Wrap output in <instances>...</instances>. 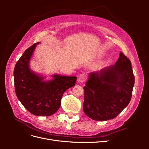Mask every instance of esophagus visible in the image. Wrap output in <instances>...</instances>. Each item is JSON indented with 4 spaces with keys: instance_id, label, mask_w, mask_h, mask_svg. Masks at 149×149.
<instances>
[{
    "instance_id": "34e87169",
    "label": "esophagus",
    "mask_w": 149,
    "mask_h": 149,
    "mask_svg": "<svg viewBox=\"0 0 149 149\" xmlns=\"http://www.w3.org/2000/svg\"><path fill=\"white\" fill-rule=\"evenodd\" d=\"M86 78V76L84 74H81L79 75L78 77V83H83L85 81Z\"/></svg>"
}]
</instances>
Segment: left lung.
<instances>
[{"mask_svg":"<svg viewBox=\"0 0 149 149\" xmlns=\"http://www.w3.org/2000/svg\"><path fill=\"white\" fill-rule=\"evenodd\" d=\"M134 82L131 62L120 52L114 65L90 73L84 87V113L94 120L115 118L130 102Z\"/></svg>","mask_w":149,"mask_h":149,"instance_id":"left-lung-1","label":"left lung"}]
</instances>
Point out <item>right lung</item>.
I'll use <instances>...</instances> for the list:
<instances>
[{
    "instance_id": "obj_1",
    "label": "right lung",
    "mask_w": 149,
    "mask_h": 149,
    "mask_svg": "<svg viewBox=\"0 0 149 149\" xmlns=\"http://www.w3.org/2000/svg\"><path fill=\"white\" fill-rule=\"evenodd\" d=\"M36 43L27 48L17 61L13 71L15 91L20 102L35 116H49L58 110L63 94L76 84V76L55 74L53 79L43 81V78L29 68V61Z\"/></svg>"
}]
</instances>
